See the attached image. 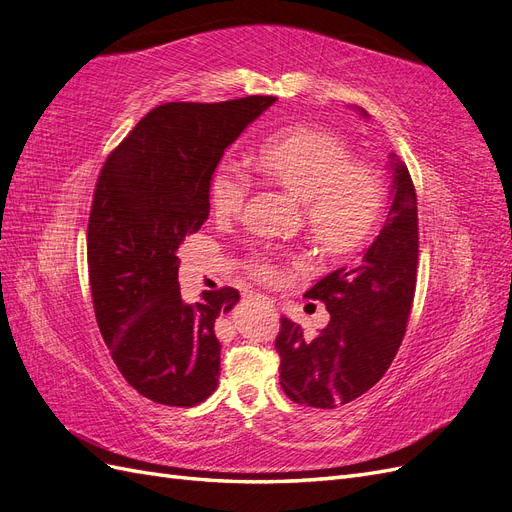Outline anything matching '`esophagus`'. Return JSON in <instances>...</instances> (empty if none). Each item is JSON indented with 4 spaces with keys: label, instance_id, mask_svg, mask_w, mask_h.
<instances>
[{
    "label": "esophagus",
    "instance_id": "34e87169",
    "mask_svg": "<svg viewBox=\"0 0 512 512\" xmlns=\"http://www.w3.org/2000/svg\"><path fill=\"white\" fill-rule=\"evenodd\" d=\"M262 299V303H265L267 307H273V301L271 299H267V297H260Z\"/></svg>",
    "mask_w": 512,
    "mask_h": 512
}]
</instances>
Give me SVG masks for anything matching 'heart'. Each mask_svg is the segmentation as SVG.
I'll return each mask as SVG.
<instances>
[{"instance_id": "b5f03b06", "label": "heart", "mask_w": 512, "mask_h": 512, "mask_svg": "<svg viewBox=\"0 0 512 512\" xmlns=\"http://www.w3.org/2000/svg\"><path fill=\"white\" fill-rule=\"evenodd\" d=\"M354 156L342 138L320 128H286L267 136L252 164L262 175L303 203L307 237L322 254L352 256L369 243L382 222L386 190L378 170ZM247 179L232 166H220L209 183L215 215H239ZM260 280H275V267L265 258L250 262Z\"/></svg>"}]
</instances>
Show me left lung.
I'll return each instance as SVG.
<instances>
[{
  "instance_id": "obj_1",
  "label": "left lung",
  "mask_w": 512,
  "mask_h": 512,
  "mask_svg": "<svg viewBox=\"0 0 512 512\" xmlns=\"http://www.w3.org/2000/svg\"><path fill=\"white\" fill-rule=\"evenodd\" d=\"M391 164L393 203L376 241L361 260L305 292L327 305V327L305 337L297 322L280 320V384L297 404H350L386 374L404 342L416 290L418 209L408 166L395 158Z\"/></svg>"
}]
</instances>
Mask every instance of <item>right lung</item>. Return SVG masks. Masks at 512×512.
Instances as JSON below:
<instances>
[{"mask_svg": "<svg viewBox=\"0 0 512 512\" xmlns=\"http://www.w3.org/2000/svg\"><path fill=\"white\" fill-rule=\"evenodd\" d=\"M273 102H166L100 170L87 226L91 301L121 376L156 404L192 408L218 386L213 324L239 290H207L203 301L185 303L177 252L209 218V183L224 149Z\"/></svg>", "mask_w": 512, "mask_h": 512, "instance_id": "obj_1", "label": "right lung"}]
</instances>
